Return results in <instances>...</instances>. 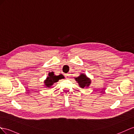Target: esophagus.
I'll use <instances>...</instances> for the list:
<instances>
[{"label": "esophagus", "instance_id": "34e87169", "mask_svg": "<svg viewBox=\"0 0 134 134\" xmlns=\"http://www.w3.org/2000/svg\"><path fill=\"white\" fill-rule=\"evenodd\" d=\"M65 77H66V79H69V77H70V75L68 74H65Z\"/></svg>", "mask_w": 134, "mask_h": 134}]
</instances>
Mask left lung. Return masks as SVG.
<instances>
[{"label": "left lung", "instance_id": "8db88e82", "mask_svg": "<svg viewBox=\"0 0 134 134\" xmlns=\"http://www.w3.org/2000/svg\"><path fill=\"white\" fill-rule=\"evenodd\" d=\"M75 80L77 82V83L79 85L80 87L81 88H84L85 87H88L90 86L91 83V81L90 78L87 77V76L85 74H81L77 77H75Z\"/></svg>", "mask_w": 134, "mask_h": 134}]
</instances>
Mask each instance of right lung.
<instances>
[{
    "instance_id": "add662e5",
    "label": "right lung",
    "mask_w": 134,
    "mask_h": 134,
    "mask_svg": "<svg viewBox=\"0 0 134 134\" xmlns=\"http://www.w3.org/2000/svg\"><path fill=\"white\" fill-rule=\"evenodd\" d=\"M63 78H64V76L62 74L58 75V76H56L54 75L53 72H51L48 74V76L46 77V79L44 81V86H46V88H50L54 83L59 81V79H62Z\"/></svg>"
}]
</instances>
